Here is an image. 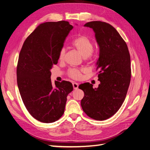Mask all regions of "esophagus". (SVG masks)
<instances>
[{"mask_svg":"<svg viewBox=\"0 0 150 150\" xmlns=\"http://www.w3.org/2000/svg\"><path fill=\"white\" fill-rule=\"evenodd\" d=\"M72 86H73V88L74 89H77L78 88V83H72Z\"/></svg>","mask_w":150,"mask_h":150,"instance_id":"esophagus-1","label":"esophagus"}]
</instances>
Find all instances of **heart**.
Masks as SVG:
<instances>
[{
  "label": "heart",
  "instance_id": "obj_1",
  "mask_svg": "<svg viewBox=\"0 0 150 150\" xmlns=\"http://www.w3.org/2000/svg\"><path fill=\"white\" fill-rule=\"evenodd\" d=\"M72 46L78 51L83 57L91 55L93 51V45L89 39L85 35H80L75 38L72 42ZM66 50L63 48L59 54V60L62 61L64 59ZM69 76L74 79H78L81 77V72L76 69H71Z\"/></svg>",
  "mask_w": 150,
  "mask_h": 150
}]
</instances>
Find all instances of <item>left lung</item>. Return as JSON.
I'll return each mask as SVG.
<instances>
[{
  "mask_svg": "<svg viewBox=\"0 0 150 150\" xmlns=\"http://www.w3.org/2000/svg\"><path fill=\"white\" fill-rule=\"evenodd\" d=\"M84 26L93 30L99 46L96 65L100 84L94 89L89 83L79 85L84 93L81 104L89 117L103 121L114 115L125 101L131 80L130 55L125 40L111 25L92 21Z\"/></svg>",
  "mask_w": 150,
  "mask_h": 150,
  "instance_id": "left-lung-1",
  "label": "left lung"
}]
</instances>
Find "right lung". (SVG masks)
Returning a JSON list of instances; mask_svg holds the SVG:
<instances>
[{
  "mask_svg": "<svg viewBox=\"0 0 150 150\" xmlns=\"http://www.w3.org/2000/svg\"><path fill=\"white\" fill-rule=\"evenodd\" d=\"M73 28L69 22L39 24L26 39L19 54L17 81L24 105L31 116L45 123L55 122L64 112L67 96L73 90L69 81H55L51 70Z\"/></svg>",
  "mask_w": 150,
  "mask_h": 150,
  "instance_id": "1",
  "label": "right lung"
}]
</instances>
